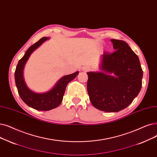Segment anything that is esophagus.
I'll return each instance as SVG.
<instances>
[{
	"label": "esophagus",
	"instance_id": "34e87169",
	"mask_svg": "<svg viewBox=\"0 0 157 157\" xmlns=\"http://www.w3.org/2000/svg\"><path fill=\"white\" fill-rule=\"evenodd\" d=\"M83 70L85 71H87L89 70V68H88V67H85V68H83Z\"/></svg>",
	"mask_w": 157,
	"mask_h": 157
}]
</instances>
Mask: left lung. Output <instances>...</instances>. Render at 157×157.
<instances>
[{
	"label": "left lung",
	"instance_id": "obj_1",
	"mask_svg": "<svg viewBox=\"0 0 157 157\" xmlns=\"http://www.w3.org/2000/svg\"><path fill=\"white\" fill-rule=\"evenodd\" d=\"M113 53L102 56V72H89L87 91L92 105L106 112H116L126 108L137 96L141 87L143 71L140 61L127 43L110 40ZM113 73L114 76L107 73Z\"/></svg>",
	"mask_w": 157,
	"mask_h": 157
}]
</instances>
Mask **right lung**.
I'll return each mask as SVG.
<instances>
[{"label": "right lung", "instance_id": "add662e5", "mask_svg": "<svg viewBox=\"0 0 157 157\" xmlns=\"http://www.w3.org/2000/svg\"><path fill=\"white\" fill-rule=\"evenodd\" d=\"M49 37H43L26 51L24 56L19 60L15 72V83L18 94L24 103L30 107L41 111H48L58 107L62 103L65 88L70 81L73 80L79 74L77 71L73 74L64 76L61 78L49 91L38 94L29 89L25 85L23 77L24 66L31 53L42 45Z\"/></svg>", "mask_w": 157, "mask_h": 157}]
</instances>
